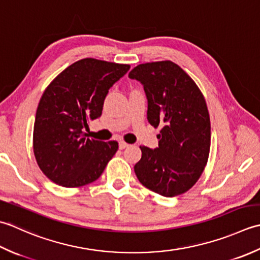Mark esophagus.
<instances>
[{"label": "esophagus", "instance_id": "esophagus-1", "mask_svg": "<svg viewBox=\"0 0 260 260\" xmlns=\"http://www.w3.org/2000/svg\"><path fill=\"white\" fill-rule=\"evenodd\" d=\"M129 145L126 144V142H124V141H120L119 142V148H120V149H124V148H126Z\"/></svg>", "mask_w": 260, "mask_h": 260}]
</instances>
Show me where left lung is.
Here are the masks:
<instances>
[{
	"label": "left lung",
	"instance_id": "8db88e82",
	"mask_svg": "<svg viewBox=\"0 0 260 260\" xmlns=\"http://www.w3.org/2000/svg\"><path fill=\"white\" fill-rule=\"evenodd\" d=\"M129 77L144 85L148 122L161 128L158 148L140 146L141 159L135 165L138 179L166 198L187 192L202 175L210 153L211 123L202 92L171 60L140 63Z\"/></svg>",
	"mask_w": 260,
	"mask_h": 260
}]
</instances>
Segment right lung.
I'll list each match as a JSON object with an SVG mask.
<instances>
[{
    "mask_svg": "<svg viewBox=\"0 0 260 260\" xmlns=\"http://www.w3.org/2000/svg\"><path fill=\"white\" fill-rule=\"evenodd\" d=\"M130 65L84 58L68 66L40 99L34 126V152L47 177L79 187L102 175L119 144L86 138L88 123L102 114L110 87Z\"/></svg>",
    "mask_w": 260,
    "mask_h": 260,
    "instance_id": "right-lung-1",
    "label": "right lung"
}]
</instances>
